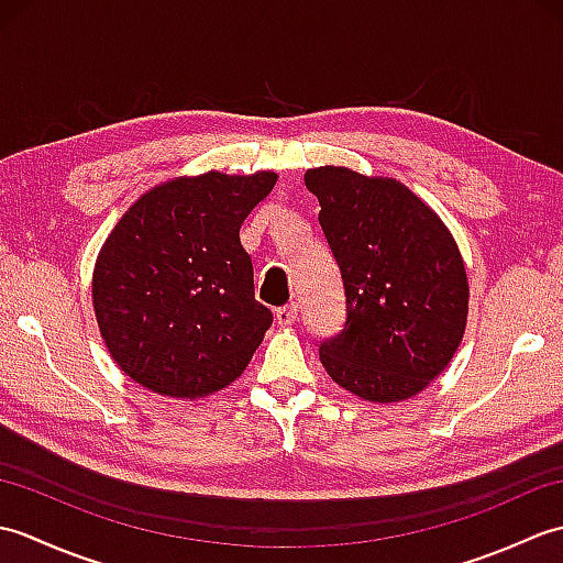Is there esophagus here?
<instances>
[{
    "label": "esophagus",
    "mask_w": 563,
    "mask_h": 563,
    "mask_svg": "<svg viewBox=\"0 0 563 563\" xmlns=\"http://www.w3.org/2000/svg\"><path fill=\"white\" fill-rule=\"evenodd\" d=\"M297 312H300V307H297L295 302L278 307V309H275V321H278L280 327H292L297 321Z\"/></svg>",
    "instance_id": "esophagus-1"
}]
</instances>
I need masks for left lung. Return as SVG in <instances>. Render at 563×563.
Instances as JSON below:
<instances>
[{"mask_svg":"<svg viewBox=\"0 0 563 563\" xmlns=\"http://www.w3.org/2000/svg\"><path fill=\"white\" fill-rule=\"evenodd\" d=\"M305 186L321 206L349 314L321 343V365L365 401L416 397L450 365L466 329L470 280L457 242L397 178L319 166Z\"/></svg>","mask_w":563,"mask_h":563,"instance_id":"left-lung-1","label":"left lung"}]
</instances>
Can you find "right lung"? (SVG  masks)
Returning <instances> with one entry per match:
<instances>
[{"label":"right lung","mask_w":563,"mask_h":563,"mask_svg":"<svg viewBox=\"0 0 563 563\" xmlns=\"http://www.w3.org/2000/svg\"><path fill=\"white\" fill-rule=\"evenodd\" d=\"M278 174L176 176L115 222L91 278L106 349L164 397L202 399L244 373L273 321L239 242Z\"/></svg>","instance_id":"obj_1"}]
</instances>
